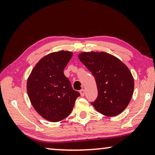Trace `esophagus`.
<instances>
[{
	"mask_svg": "<svg viewBox=\"0 0 155 155\" xmlns=\"http://www.w3.org/2000/svg\"><path fill=\"white\" fill-rule=\"evenodd\" d=\"M80 94L81 96H84V95H85V90L82 89V90H80Z\"/></svg>",
	"mask_w": 155,
	"mask_h": 155,
	"instance_id": "1",
	"label": "esophagus"
}]
</instances>
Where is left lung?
<instances>
[{"label":"left lung","instance_id":"1","mask_svg":"<svg viewBox=\"0 0 155 155\" xmlns=\"http://www.w3.org/2000/svg\"><path fill=\"white\" fill-rule=\"evenodd\" d=\"M78 57L96 79L98 97L91 104L106 116L121 114L129 104L134 91V79L128 68L105 52H83Z\"/></svg>","mask_w":155,"mask_h":155}]
</instances>
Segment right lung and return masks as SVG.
Here are the masks:
<instances>
[{"label": "right lung", "mask_w": 155, "mask_h": 155, "mask_svg": "<svg viewBox=\"0 0 155 155\" xmlns=\"http://www.w3.org/2000/svg\"><path fill=\"white\" fill-rule=\"evenodd\" d=\"M72 54L68 51L51 52L37 63L28 76L27 90L31 103L39 115L50 122L67 117L80 96L64 74Z\"/></svg>", "instance_id": "obj_1"}]
</instances>
